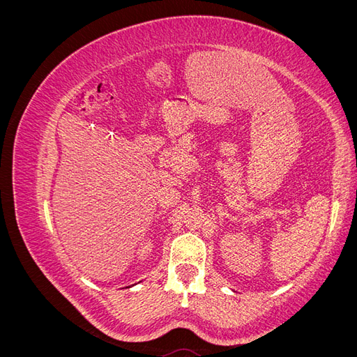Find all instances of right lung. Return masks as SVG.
<instances>
[{"label":"right lung","mask_w":357,"mask_h":357,"mask_svg":"<svg viewBox=\"0 0 357 357\" xmlns=\"http://www.w3.org/2000/svg\"><path fill=\"white\" fill-rule=\"evenodd\" d=\"M128 287H131V286H128ZM128 287H125V289H128Z\"/></svg>","instance_id":"obj_1"}]
</instances>
